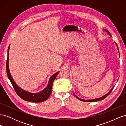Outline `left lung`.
Instances as JSON below:
<instances>
[{"label": "left lung", "mask_w": 126, "mask_h": 126, "mask_svg": "<svg viewBox=\"0 0 126 126\" xmlns=\"http://www.w3.org/2000/svg\"><path fill=\"white\" fill-rule=\"evenodd\" d=\"M105 31H106V32H107L108 33V35H110V36H111V34L110 33V32L108 31L107 30H106V29H104ZM116 45L117 46V45L116 44ZM118 50H119V49H118ZM113 88H112L111 90H110L109 92L107 94H105V96H104L103 97H100V98H97V99H91V100H83V99H80V98H78L77 96H76V95L74 94V96L76 97V98H77L78 99H79V100H81V101H85V102H95V101H100V100H103V99H104L105 98H106L107 97L108 95L111 93V91L112 90V89H113Z\"/></svg>", "instance_id": "left-lung-1"}]
</instances>
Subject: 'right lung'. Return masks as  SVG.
Listing matches in <instances>:
<instances>
[{"label":"right lung","mask_w":126,"mask_h":126,"mask_svg":"<svg viewBox=\"0 0 126 126\" xmlns=\"http://www.w3.org/2000/svg\"><path fill=\"white\" fill-rule=\"evenodd\" d=\"M9 50V46L8 49V56H7V62H6L7 74L9 80L11 83V84H12L17 94L23 100L30 101V102H43L47 100L48 98L50 97V94L51 93L53 82H54V81L55 80V79L57 77V75H58L59 71L57 72L56 73L54 74L51 76L50 78V80H49L48 85L47 86V87L45 88L44 90L40 91V92H39V93H36V94L28 92V91H26L21 89V88H20L16 83H15V82L14 81V80L10 74L9 66H8Z\"/></svg>","instance_id":"1"}]
</instances>
